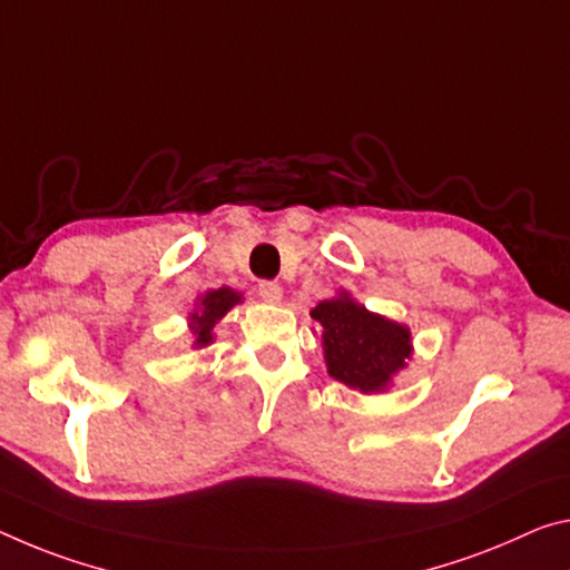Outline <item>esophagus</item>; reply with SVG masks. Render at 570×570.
I'll return each mask as SVG.
<instances>
[{
    "label": "esophagus",
    "instance_id": "1",
    "mask_svg": "<svg viewBox=\"0 0 570 570\" xmlns=\"http://www.w3.org/2000/svg\"><path fill=\"white\" fill-rule=\"evenodd\" d=\"M258 296L271 304L282 302V286H278L276 282H258Z\"/></svg>",
    "mask_w": 570,
    "mask_h": 570
}]
</instances>
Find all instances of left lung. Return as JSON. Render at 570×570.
Segmentation results:
<instances>
[{"instance_id": "left-lung-1", "label": "left lung", "mask_w": 570, "mask_h": 570, "mask_svg": "<svg viewBox=\"0 0 570 570\" xmlns=\"http://www.w3.org/2000/svg\"><path fill=\"white\" fill-rule=\"evenodd\" d=\"M312 317L324 327V360L330 375L355 391H385L391 377L411 357L409 327L370 314L350 296L317 304Z\"/></svg>"}]
</instances>
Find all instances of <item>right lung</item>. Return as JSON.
I'll return each instance as SVG.
<instances>
[{"label":"right lung","instance_id":"add662e5","mask_svg":"<svg viewBox=\"0 0 570 570\" xmlns=\"http://www.w3.org/2000/svg\"><path fill=\"white\" fill-rule=\"evenodd\" d=\"M240 302V294L233 292V288H215V292L205 294V299H200V309L193 314V334H195V345H210L213 342V327L218 324V320L225 317V312L230 306H236Z\"/></svg>","mask_w":570,"mask_h":570}]
</instances>
